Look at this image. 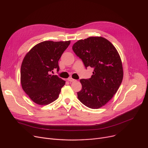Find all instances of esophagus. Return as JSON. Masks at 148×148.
I'll return each instance as SVG.
<instances>
[{
    "label": "esophagus",
    "mask_w": 148,
    "mask_h": 148,
    "mask_svg": "<svg viewBox=\"0 0 148 148\" xmlns=\"http://www.w3.org/2000/svg\"><path fill=\"white\" fill-rule=\"evenodd\" d=\"M68 81H69V82H73L75 81V80H74V79H72L71 77H69V78H68Z\"/></svg>",
    "instance_id": "1"
}]
</instances>
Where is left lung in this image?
I'll return each instance as SVG.
<instances>
[{
	"mask_svg": "<svg viewBox=\"0 0 148 148\" xmlns=\"http://www.w3.org/2000/svg\"><path fill=\"white\" fill-rule=\"evenodd\" d=\"M73 50L85 68H94L90 79L80 80L82 89L77 92L78 98L84 106L97 109L109 101L121 86L123 68L119 54L109 41L101 36L80 40Z\"/></svg>",
	"mask_w": 148,
	"mask_h": 148,
	"instance_id": "8db88e82",
	"label": "left lung"
}]
</instances>
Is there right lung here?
Masks as SVG:
<instances>
[{
    "instance_id": "obj_1",
    "label": "right lung",
    "mask_w": 148,
    "mask_h": 148,
    "mask_svg": "<svg viewBox=\"0 0 148 148\" xmlns=\"http://www.w3.org/2000/svg\"><path fill=\"white\" fill-rule=\"evenodd\" d=\"M70 44V41H45L35 45L25 56L21 66V84L34 103L47 105L58 99L65 81L57 75L58 61Z\"/></svg>"
}]
</instances>
